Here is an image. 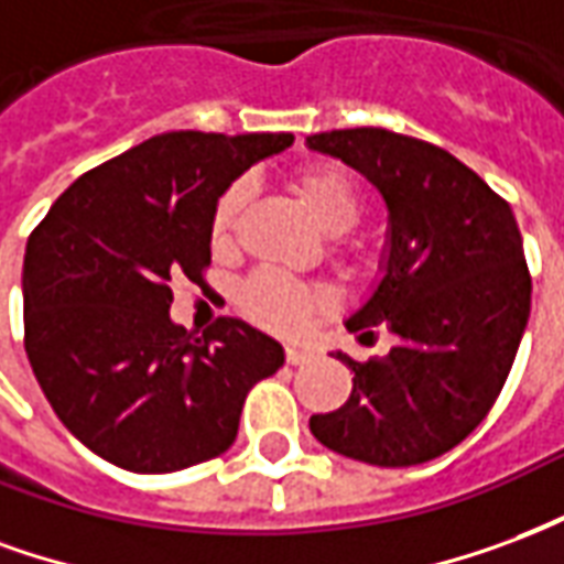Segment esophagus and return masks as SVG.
Returning a JSON list of instances; mask_svg holds the SVG:
<instances>
[{
	"mask_svg": "<svg viewBox=\"0 0 564 564\" xmlns=\"http://www.w3.org/2000/svg\"><path fill=\"white\" fill-rule=\"evenodd\" d=\"M312 357L315 355H312L310 348H303V345H288L285 348V360L291 367H303V364H310Z\"/></svg>",
	"mask_w": 564,
	"mask_h": 564,
	"instance_id": "obj_1",
	"label": "esophagus"
}]
</instances>
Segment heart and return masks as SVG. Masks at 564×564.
<instances>
[{
  "label": "heart",
  "instance_id": "b5f03b06",
  "mask_svg": "<svg viewBox=\"0 0 564 564\" xmlns=\"http://www.w3.org/2000/svg\"><path fill=\"white\" fill-rule=\"evenodd\" d=\"M291 186L306 204L315 221L327 228V231H345L351 228L360 216V192L351 183V176L333 167V164H306L291 176ZM249 204V186L246 183H231L225 188L213 207L209 216V242L213 249H231L234 234L240 225L242 209ZM345 261L355 267H369L372 252L367 242L351 240L339 246ZM333 291L324 282H300L291 279L279 270H261L254 273L246 285L240 288V310L252 318V322L264 324L270 330L279 333H297L306 327L312 315L330 310Z\"/></svg>",
  "mask_w": 564,
  "mask_h": 564
}]
</instances>
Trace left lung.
Returning <instances> with one entry per match:
<instances>
[{
    "mask_svg": "<svg viewBox=\"0 0 564 564\" xmlns=\"http://www.w3.org/2000/svg\"><path fill=\"white\" fill-rule=\"evenodd\" d=\"M357 167L384 195V279L348 318L351 333L388 327L397 345L355 372L351 397L312 414V435L369 466H421L447 454L490 414L523 339L532 276L511 204L435 143L388 129L306 138Z\"/></svg>",
    "mask_w": 564,
    "mask_h": 564,
    "instance_id": "left-lung-1",
    "label": "left lung"
}]
</instances>
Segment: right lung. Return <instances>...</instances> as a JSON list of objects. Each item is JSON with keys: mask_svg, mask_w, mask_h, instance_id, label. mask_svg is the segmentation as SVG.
<instances>
[{"mask_svg": "<svg viewBox=\"0 0 564 564\" xmlns=\"http://www.w3.org/2000/svg\"><path fill=\"white\" fill-rule=\"evenodd\" d=\"M294 134L167 131L77 176L29 234L23 345L56 417L93 454L167 475L225 454L246 393L285 364L276 339L221 315L171 322V282L207 285L225 188Z\"/></svg>", "mask_w": 564, "mask_h": 564, "instance_id": "1", "label": "right lung"}]
</instances>
